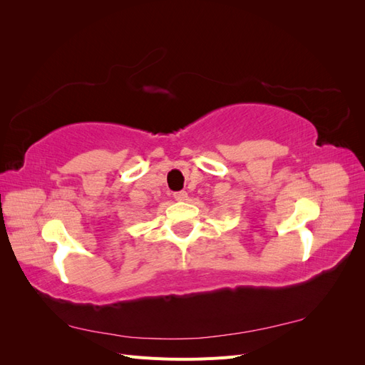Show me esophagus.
Instances as JSON below:
<instances>
[{
  "mask_svg": "<svg viewBox=\"0 0 365 365\" xmlns=\"http://www.w3.org/2000/svg\"><path fill=\"white\" fill-rule=\"evenodd\" d=\"M173 197L176 201L184 202V201L189 200V195H187V192H176V193H173Z\"/></svg>",
  "mask_w": 365,
  "mask_h": 365,
  "instance_id": "esophagus-1",
  "label": "esophagus"
}]
</instances>
